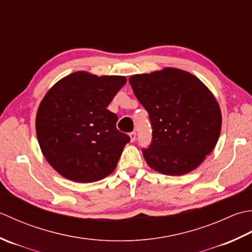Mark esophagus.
Listing matches in <instances>:
<instances>
[{
    "instance_id": "1",
    "label": "esophagus",
    "mask_w": 252,
    "mask_h": 252,
    "mask_svg": "<svg viewBox=\"0 0 252 252\" xmlns=\"http://www.w3.org/2000/svg\"><path fill=\"white\" fill-rule=\"evenodd\" d=\"M129 137H130V140L131 142H133L136 140V131H131L129 132Z\"/></svg>"
}]
</instances>
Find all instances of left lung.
<instances>
[{
	"instance_id": "obj_1",
	"label": "left lung",
	"mask_w": 252,
	"mask_h": 252,
	"mask_svg": "<svg viewBox=\"0 0 252 252\" xmlns=\"http://www.w3.org/2000/svg\"><path fill=\"white\" fill-rule=\"evenodd\" d=\"M129 84L152 127L150 146L142 148L149 166L172 176L198 167L217 145L222 125L210 90L176 68L131 76Z\"/></svg>"
}]
</instances>
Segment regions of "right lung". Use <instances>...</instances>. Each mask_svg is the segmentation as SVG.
Instances as JSON below:
<instances>
[{
    "label": "right lung",
    "mask_w": 252,
    "mask_h": 252,
    "mask_svg": "<svg viewBox=\"0 0 252 252\" xmlns=\"http://www.w3.org/2000/svg\"><path fill=\"white\" fill-rule=\"evenodd\" d=\"M126 81L77 71L45 94L35 130L44 158L62 176L92 183L114 171L130 138L117 129V115L106 107Z\"/></svg>",
    "instance_id": "right-lung-1"
}]
</instances>
